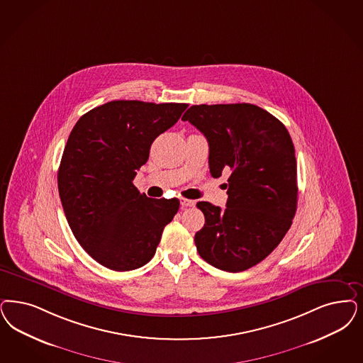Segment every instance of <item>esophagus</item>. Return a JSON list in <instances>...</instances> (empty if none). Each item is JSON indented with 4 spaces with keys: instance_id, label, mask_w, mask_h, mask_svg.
Masks as SVG:
<instances>
[{
    "instance_id": "34e87169",
    "label": "esophagus",
    "mask_w": 363,
    "mask_h": 363,
    "mask_svg": "<svg viewBox=\"0 0 363 363\" xmlns=\"http://www.w3.org/2000/svg\"><path fill=\"white\" fill-rule=\"evenodd\" d=\"M194 205H196L194 201L181 199V206H182V208H190V206H194Z\"/></svg>"
}]
</instances>
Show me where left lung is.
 I'll list each match as a JSON object with an SVG mask.
<instances>
[{"mask_svg":"<svg viewBox=\"0 0 363 363\" xmlns=\"http://www.w3.org/2000/svg\"><path fill=\"white\" fill-rule=\"evenodd\" d=\"M208 139L213 178L230 170L225 209L201 201L205 225L194 236L201 257L226 272L264 260L292 224L296 158L286 125L250 104H200L184 113Z\"/></svg>","mask_w":363,"mask_h":363,"instance_id":"8db88e82","label":"left lung"}]
</instances>
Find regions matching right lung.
I'll return each mask as SVG.
<instances>
[{"label":"right lung","mask_w":363,"mask_h":363,"mask_svg":"<svg viewBox=\"0 0 363 363\" xmlns=\"http://www.w3.org/2000/svg\"><path fill=\"white\" fill-rule=\"evenodd\" d=\"M185 103L113 100L72 128L57 173L67 221L79 244L113 271L149 263L179 200L140 194L133 181L151 143L174 125Z\"/></svg>","instance_id":"right-lung-1"}]
</instances>
